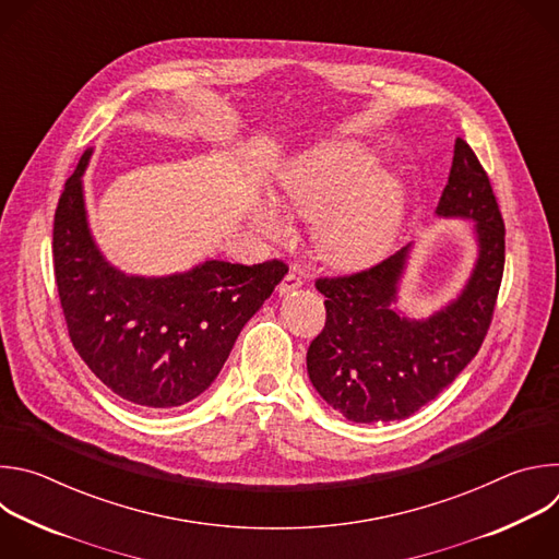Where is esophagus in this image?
<instances>
[{"label":"esophagus","instance_id":"1","mask_svg":"<svg viewBox=\"0 0 559 559\" xmlns=\"http://www.w3.org/2000/svg\"><path fill=\"white\" fill-rule=\"evenodd\" d=\"M300 285H302L300 274H296V272H287V274H285V278L281 281V285H278V292H281V294H289V292L298 289Z\"/></svg>","mask_w":559,"mask_h":559}]
</instances>
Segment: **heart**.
<instances>
[{
	"instance_id": "obj_1",
	"label": "heart",
	"mask_w": 559,
	"mask_h": 559,
	"mask_svg": "<svg viewBox=\"0 0 559 559\" xmlns=\"http://www.w3.org/2000/svg\"><path fill=\"white\" fill-rule=\"evenodd\" d=\"M376 156L358 143H332L296 162L276 201L294 218L313 223V246L338 270L380 261L401 229L405 201L393 177L376 173ZM263 236H287L285 218L267 203L254 210Z\"/></svg>"
}]
</instances>
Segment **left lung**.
<instances>
[{"label": "left lung", "mask_w": 559, "mask_h": 559, "mask_svg": "<svg viewBox=\"0 0 559 559\" xmlns=\"http://www.w3.org/2000/svg\"><path fill=\"white\" fill-rule=\"evenodd\" d=\"M438 216L475 221V270L462 294L423 321L395 302L409 246L378 265L316 278L325 328L307 349V373L323 401L352 423L405 420L449 386L483 347L504 274V221L491 181L464 139H455Z\"/></svg>", "instance_id": "obj_1"}]
</instances>
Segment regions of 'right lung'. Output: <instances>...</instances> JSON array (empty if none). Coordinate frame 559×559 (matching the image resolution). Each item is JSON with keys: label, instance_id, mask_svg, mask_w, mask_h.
<instances>
[{"label": "right lung", "instance_id": "add662e5", "mask_svg": "<svg viewBox=\"0 0 559 559\" xmlns=\"http://www.w3.org/2000/svg\"><path fill=\"white\" fill-rule=\"evenodd\" d=\"M66 181L55 210L52 263L72 347L119 397L145 409L181 407L218 376L238 334L287 274L278 259L259 265L205 261L173 276L115 270L97 250L82 175Z\"/></svg>", "mask_w": 559, "mask_h": 559}]
</instances>
